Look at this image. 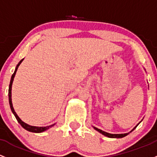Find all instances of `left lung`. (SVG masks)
Masks as SVG:
<instances>
[{
  "mask_svg": "<svg viewBox=\"0 0 157 157\" xmlns=\"http://www.w3.org/2000/svg\"><path fill=\"white\" fill-rule=\"evenodd\" d=\"M148 87H149V86H148ZM141 122H140V123H141ZM139 123H138V124H137L136 126H135L134 127V128H133L132 129L131 131L129 132H128V133H124V134H110V133L106 132H105V131H102L101 129H99V128H96V127H95V126H92V127H93V128H94V129H95V130H96V131H98V132L101 133V134L104 135H105V136H106V137H108V138H123V137L126 136V135L129 134L130 132H132L133 130H134L135 128H136L137 126H138V125L139 124Z\"/></svg>",
  "mask_w": 157,
  "mask_h": 157,
  "instance_id": "obj_1",
  "label": "left lung"
}]
</instances>
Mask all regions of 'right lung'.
I'll use <instances>...</instances> for the list:
<instances>
[{
    "mask_svg": "<svg viewBox=\"0 0 157 157\" xmlns=\"http://www.w3.org/2000/svg\"><path fill=\"white\" fill-rule=\"evenodd\" d=\"M23 60H24V59H22V60H21L20 62H19V63H18V65H16V68H15L14 73L13 74L12 77H11L10 83V86H9V92H8V96H9L10 106L11 110H12L13 113V114H14L15 117H16V120H17L18 123H19V124H20L21 126H22L23 128H25V129L27 130V131H29V132H31L40 133V132H43L46 131V130L49 129V128H51V127L54 126L56 125V123H54V124H52V125H50V126H30V125H29V124H27V123H24V122H23L22 120H21L20 118H19V117L18 116L17 113H16V111H15L14 108H13V103H12V92H11V90H12L13 82V80H14V77H15V75H16V71H17L18 67H19V66L20 65V64L22 63Z\"/></svg>",
    "mask_w": 157,
    "mask_h": 157,
    "instance_id": "add662e5",
    "label": "right lung"
}]
</instances>
